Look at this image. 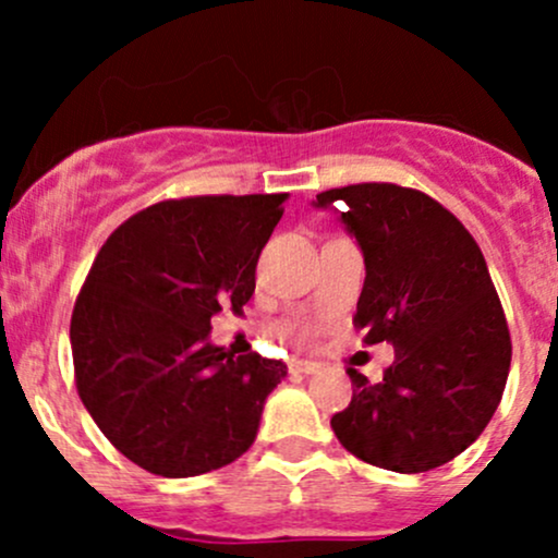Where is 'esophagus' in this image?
<instances>
[{
  "instance_id": "34e87169",
  "label": "esophagus",
  "mask_w": 558,
  "mask_h": 558,
  "mask_svg": "<svg viewBox=\"0 0 558 558\" xmlns=\"http://www.w3.org/2000/svg\"><path fill=\"white\" fill-rule=\"evenodd\" d=\"M291 373H301V375H315L319 369L317 362H310V360H291Z\"/></svg>"
}]
</instances>
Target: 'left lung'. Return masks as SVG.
Here are the masks:
<instances>
[{"instance_id":"1","label":"left lung","mask_w":558,"mask_h":558,"mask_svg":"<svg viewBox=\"0 0 558 558\" xmlns=\"http://www.w3.org/2000/svg\"><path fill=\"white\" fill-rule=\"evenodd\" d=\"M364 254L354 325L390 343L380 383L349 367L354 396L330 427L345 451L383 470L427 472L485 430L504 396L511 338L488 265L444 204L396 183L317 194Z\"/></svg>"}]
</instances>
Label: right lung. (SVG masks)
Segmentation results:
<instances>
[{
    "instance_id": "1",
    "label": "right lung",
    "mask_w": 558,
    "mask_h": 558,
    "mask_svg": "<svg viewBox=\"0 0 558 558\" xmlns=\"http://www.w3.org/2000/svg\"><path fill=\"white\" fill-rule=\"evenodd\" d=\"M288 194L168 198L96 254L73 319L75 386L99 430L141 470L194 477L248 451L288 367L209 343L241 315Z\"/></svg>"
}]
</instances>
